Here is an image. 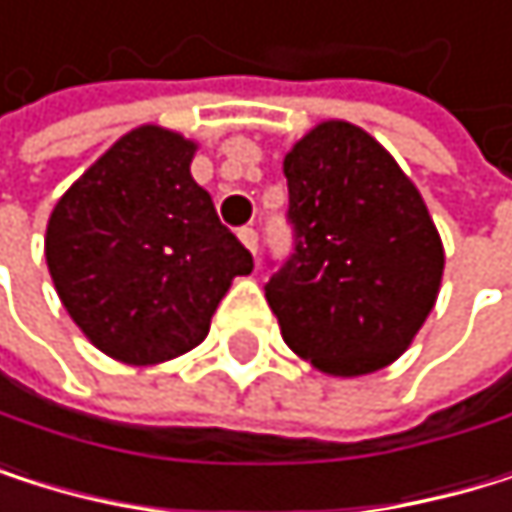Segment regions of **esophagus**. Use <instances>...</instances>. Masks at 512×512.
Returning <instances> with one entry per match:
<instances>
[{
	"instance_id": "1",
	"label": "esophagus",
	"mask_w": 512,
	"mask_h": 512,
	"mask_svg": "<svg viewBox=\"0 0 512 512\" xmlns=\"http://www.w3.org/2000/svg\"><path fill=\"white\" fill-rule=\"evenodd\" d=\"M238 238H241V244L256 256V250H259V235H256V228H250V225H247V228H241Z\"/></svg>"
}]
</instances>
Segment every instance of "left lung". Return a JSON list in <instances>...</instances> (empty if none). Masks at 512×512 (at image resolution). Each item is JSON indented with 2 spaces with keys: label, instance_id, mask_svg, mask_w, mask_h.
Here are the masks:
<instances>
[{
  "label": "left lung",
  "instance_id": "8db88e82",
  "mask_svg": "<svg viewBox=\"0 0 512 512\" xmlns=\"http://www.w3.org/2000/svg\"><path fill=\"white\" fill-rule=\"evenodd\" d=\"M296 253L265 287L293 354L357 378L391 366L437 305L446 250L415 183L363 127L326 118L284 155Z\"/></svg>",
  "mask_w": 512,
  "mask_h": 512
}]
</instances>
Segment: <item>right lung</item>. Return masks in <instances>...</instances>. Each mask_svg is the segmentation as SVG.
<instances>
[{
    "label": "right lung",
    "mask_w": 512,
    "mask_h": 512,
    "mask_svg": "<svg viewBox=\"0 0 512 512\" xmlns=\"http://www.w3.org/2000/svg\"><path fill=\"white\" fill-rule=\"evenodd\" d=\"M198 143L161 124L118 137L54 204L45 262L54 290L106 357L158 366L198 348L253 256L192 180Z\"/></svg>",
    "instance_id": "obj_1"
}]
</instances>
